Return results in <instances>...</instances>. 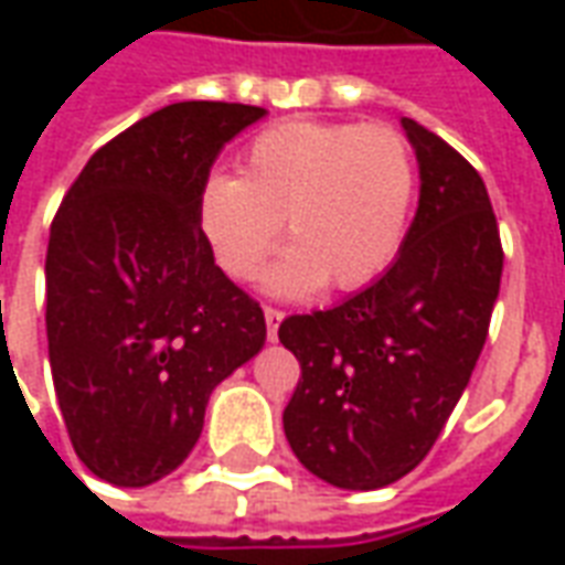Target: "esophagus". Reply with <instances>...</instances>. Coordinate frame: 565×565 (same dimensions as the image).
<instances>
[{
    "instance_id": "obj_1",
    "label": "esophagus",
    "mask_w": 565,
    "mask_h": 565,
    "mask_svg": "<svg viewBox=\"0 0 565 565\" xmlns=\"http://www.w3.org/2000/svg\"><path fill=\"white\" fill-rule=\"evenodd\" d=\"M263 318H266V335H269V342H275L278 339V323L284 320V311H278V308H263Z\"/></svg>"
}]
</instances>
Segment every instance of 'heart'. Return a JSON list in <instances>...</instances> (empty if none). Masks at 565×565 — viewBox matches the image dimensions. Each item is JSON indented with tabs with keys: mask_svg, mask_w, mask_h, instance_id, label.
I'll list each match as a JSON object with an SVG mask.
<instances>
[{
	"mask_svg": "<svg viewBox=\"0 0 565 565\" xmlns=\"http://www.w3.org/2000/svg\"><path fill=\"white\" fill-rule=\"evenodd\" d=\"M415 199L408 141L387 124L284 120L242 153V178L211 174L199 186L196 226L211 257L245 281L284 233L294 245L263 275L284 299L360 290L399 254Z\"/></svg>",
	"mask_w": 565,
	"mask_h": 565,
	"instance_id": "b5f03b06",
	"label": "heart"
}]
</instances>
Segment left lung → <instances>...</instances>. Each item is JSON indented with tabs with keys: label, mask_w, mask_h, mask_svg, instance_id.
<instances>
[{
	"label": "left lung",
	"mask_w": 565,
	"mask_h": 565,
	"mask_svg": "<svg viewBox=\"0 0 565 565\" xmlns=\"http://www.w3.org/2000/svg\"><path fill=\"white\" fill-rule=\"evenodd\" d=\"M420 196L379 281L278 339L302 366L284 436L320 481L379 490L424 460L484 348L502 278L490 196L469 162L412 117Z\"/></svg>",
	"instance_id": "1"
}]
</instances>
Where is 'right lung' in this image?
Masks as SVG:
<instances>
[{
	"mask_svg": "<svg viewBox=\"0 0 565 565\" xmlns=\"http://www.w3.org/2000/svg\"><path fill=\"white\" fill-rule=\"evenodd\" d=\"M266 117L174 103L93 153L47 242V354L72 448L148 487L199 441L211 391L266 344L263 308L214 266L196 196L226 141Z\"/></svg>",
	"mask_w": 565,
	"mask_h": 565,
	"instance_id": "obj_1",
	"label": "right lung"
}]
</instances>
